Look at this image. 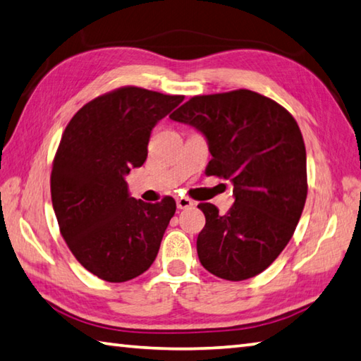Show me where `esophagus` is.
I'll list each match as a JSON object with an SVG mask.
<instances>
[{
    "label": "esophagus",
    "instance_id": "obj_1",
    "mask_svg": "<svg viewBox=\"0 0 361 361\" xmlns=\"http://www.w3.org/2000/svg\"><path fill=\"white\" fill-rule=\"evenodd\" d=\"M195 205V202L188 199V197H178L176 199V207H178L180 209H186V208H192Z\"/></svg>",
    "mask_w": 361,
    "mask_h": 361
}]
</instances>
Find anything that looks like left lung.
I'll list each match as a JSON object with an SVG mask.
<instances>
[{
    "instance_id": "obj_1",
    "label": "left lung",
    "mask_w": 361,
    "mask_h": 361,
    "mask_svg": "<svg viewBox=\"0 0 361 361\" xmlns=\"http://www.w3.org/2000/svg\"><path fill=\"white\" fill-rule=\"evenodd\" d=\"M205 137L207 175L233 185L226 214L200 203L205 227L197 237L205 270L227 281L255 276L283 252L303 212L306 149L293 116L249 90L195 96L170 115Z\"/></svg>"
}]
</instances>
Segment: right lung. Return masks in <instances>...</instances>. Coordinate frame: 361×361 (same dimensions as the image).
<instances>
[{
	"label": "right lung",
	"instance_id": "right-lung-1",
	"mask_svg": "<svg viewBox=\"0 0 361 361\" xmlns=\"http://www.w3.org/2000/svg\"><path fill=\"white\" fill-rule=\"evenodd\" d=\"M185 96L124 87L72 116L51 169V203L75 259L109 283L145 273L158 255L176 203L130 197L126 175L142 167L159 120Z\"/></svg>",
	"mask_w": 361,
	"mask_h": 361
}]
</instances>
